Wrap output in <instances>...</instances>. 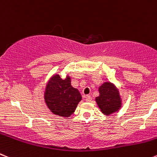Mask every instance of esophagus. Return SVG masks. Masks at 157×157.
<instances>
[{"mask_svg": "<svg viewBox=\"0 0 157 157\" xmlns=\"http://www.w3.org/2000/svg\"><path fill=\"white\" fill-rule=\"evenodd\" d=\"M85 99H86V102H91V101H92V97H91L90 95H86V96H85Z\"/></svg>", "mask_w": 157, "mask_h": 157, "instance_id": "34e87169", "label": "esophagus"}]
</instances>
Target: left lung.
<instances>
[{"label": "left lung", "mask_w": 157, "mask_h": 157, "mask_svg": "<svg viewBox=\"0 0 157 157\" xmlns=\"http://www.w3.org/2000/svg\"><path fill=\"white\" fill-rule=\"evenodd\" d=\"M99 95L95 102L100 111L105 116H109L119 111L122 107V99L119 89L113 83L105 82L98 88Z\"/></svg>", "instance_id": "obj_1"}]
</instances>
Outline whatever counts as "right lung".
<instances>
[{"mask_svg": "<svg viewBox=\"0 0 157 157\" xmlns=\"http://www.w3.org/2000/svg\"><path fill=\"white\" fill-rule=\"evenodd\" d=\"M44 99L53 114L69 117L82 100V95L77 89L71 86L70 76L67 75L62 79L59 74H54L46 84Z\"/></svg>", "mask_w": 157, "mask_h": 157, "instance_id": "obj_1", "label": "right lung"}]
</instances>
